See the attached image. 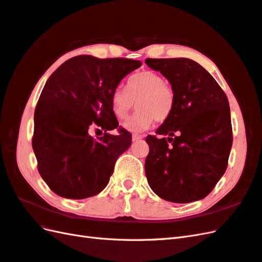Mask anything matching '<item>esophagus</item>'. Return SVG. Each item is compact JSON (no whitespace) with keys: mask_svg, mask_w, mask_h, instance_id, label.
I'll use <instances>...</instances> for the list:
<instances>
[{"mask_svg":"<svg viewBox=\"0 0 262 262\" xmlns=\"http://www.w3.org/2000/svg\"><path fill=\"white\" fill-rule=\"evenodd\" d=\"M133 142H136L139 141V139L143 138V135H138V134H133Z\"/></svg>","mask_w":262,"mask_h":262,"instance_id":"esophagus-1","label":"esophagus"}]
</instances>
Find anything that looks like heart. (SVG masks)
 Here are the masks:
<instances>
[{"instance_id":"obj_1","label":"heart","mask_w":262,"mask_h":262,"mask_svg":"<svg viewBox=\"0 0 262 262\" xmlns=\"http://www.w3.org/2000/svg\"><path fill=\"white\" fill-rule=\"evenodd\" d=\"M135 101L137 112L124 126L132 132H142L149 128L154 120L164 123L169 118L174 109L175 90L159 72L142 70L129 77L127 89L118 86L113 90V115L117 119H126L135 107Z\"/></svg>"}]
</instances>
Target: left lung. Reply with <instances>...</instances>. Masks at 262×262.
Instances as JSON below:
<instances>
[{
	"label": "left lung",
	"mask_w": 262,
	"mask_h": 262,
	"mask_svg": "<svg viewBox=\"0 0 262 262\" xmlns=\"http://www.w3.org/2000/svg\"><path fill=\"white\" fill-rule=\"evenodd\" d=\"M175 90L169 118L148 135L145 161L148 184L174 203L204 199L228 167L232 125L227 95L202 66L187 58L145 60Z\"/></svg>",
	"instance_id": "left-lung-1"
}]
</instances>
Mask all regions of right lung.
Masks as SVG:
<instances>
[{
    "label": "right lung",
    "mask_w": 262,
    "mask_h": 262,
    "mask_svg": "<svg viewBox=\"0 0 262 262\" xmlns=\"http://www.w3.org/2000/svg\"><path fill=\"white\" fill-rule=\"evenodd\" d=\"M139 60L77 56L67 60L46 82L34 112L32 148L41 178L59 196L81 200L108 184L132 135L118 126L111 95ZM104 136L94 139L91 128ZM118 128L119 135L108 130Z\"/></svg>",
    "instance_id": "obj_1"
}]
</instances>
